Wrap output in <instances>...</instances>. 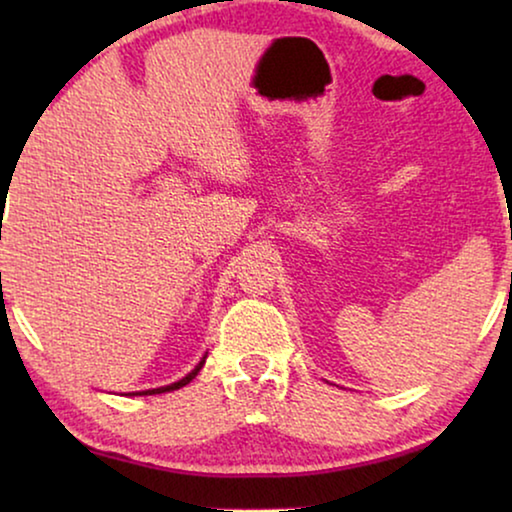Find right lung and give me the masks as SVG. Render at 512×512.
Instances as JSON below:
<instances>
[{"label": "right lung", "mask_w": 512, "mask_h": 512, "mask_svg": "<svg viewBox=\"0 0 512 512\" xmlns=\"http://www.w3.org/2000/svg\"><path fill=\"white\" fill-rule=\"evenodd\" d=\"M205 359H207V354L205 356H202V359L198 361V366H195L193 370H191V373H188L186 377H181V380H177V382H172V384H165V387H158V389H146V391H132V394L130 396H153V394H165V391H174V389H181V387H186V384L188 382H191L193 380V377L195 375H198L200 373V368L202 366H205Z\"/></svg>", "instance_id": "1"}]
</instances>
